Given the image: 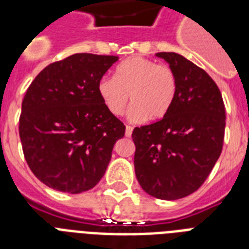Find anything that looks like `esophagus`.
<instances>
[{
	"label": "esophagus",
	"mask_w": 249,
	"mask_h": 249,
	"mask_svg": "<svg viewBox=\"0 0 249 249\" xmlns=\"http://www.w3.org/2000/svg\"><path fill=\"white\" fill-rule=\"evenodd\" d=\"M133 133V126L130 125H126V128H125V136L126 137H130Z\"/></svg>",
	"instance_id": "34e87169"
}]
</instances>
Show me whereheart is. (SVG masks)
I'll return each mask as SVG.
<instances>
[{
	"label": "heart",
	"instance_id": "b5f03b06",
	"mask_svg": "<svg viewBox=\"0 0 249 249\" xmlns=\"http://www.w3.org/2000/svg\"><path fill=\"white\" fill-rule=\"evenodd\" d=\"M102 103L113 116H120L126 108L129 95L133 105L128 112L133 123L160 120L173 105L177 94V76L168 66L154 60L133 56L115 70V76H103L97 85Z\"/></svg>",
	"mask_w": 249,
	"mask_h": 249
}]
</instances>
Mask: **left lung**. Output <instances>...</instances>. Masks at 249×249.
<instances>
[{"label": "left lung", "instance_id": "obj_1", "mask_svg": "<svg viewBox=\"0 0 249 249\" xmlns=\"http://www.w3.org/2000/svg\"><path fill=\"white\" fill-rule=\"evenodd\" d=\"M177 76V94L161 120L134 128V169L154 197L176 200L200 187L222 151L225 105L218 86L177 53H158Z\"/></svg>", "mask_w": 249, "mask_h": 249}]
</instances>
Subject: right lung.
Listing matches in <instances>:
<instances>
[{"instance_id": "1", "label": "right lung", "mask_w": 249, "mask_h": 249, "mask_svg": "<svg viewBox=\"0 0 249 249\" xmlns=\"http://www.w3.org/2000/svg\"><path fill=\"white\" fill-rule=\"evenodd\" d=\"M115 55L80 53L54 62L24 95L19 136L27 164L49 187L80 194L93 189L108 166L125 125L106 109L97 85Z\"/></svg>"}]
</instances>
